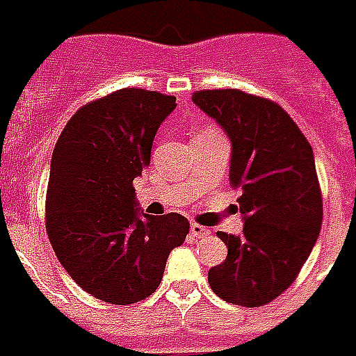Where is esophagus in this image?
Returning <instances> with one entry per match:
<instances>
[{"mask_svg":"<svg viewBox=\"0 0 356 356\" xmlns=\"http://www.w3.org/2000/svg\"><path fill=\"white\" fill-rule=\"evenodd\" d=\"M190 234L191 238L193 239H199V238H205V236H209L211 232H209V228H205V226H201V224H191L190 226Z\"/></svg>","mask_w":356,"mask_h":356,"instance_id":"obj_1","label":"esophagus"}]
</instances>
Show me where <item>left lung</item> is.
Here are the masks:
<instances>
[{"label": "left lung", "mask_w": 356, "mask_h": 356, "mask_svg": "<svg viewBox=\"0 0 356 356\" xmlns=\"http://www.w3.org/2000/svg\"><path fill=\"white\" fill-rule=\"evenodd\" d=\"M191 99L230 138V184L241 188L243 234L218 232L228 254L209 270V284L228 303L263 307L293 284L318 239L322 195L311 143L270 99L241 90H203Z\"/></svg>", "instance_id": "obj_1"}]
</instances>
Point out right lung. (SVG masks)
<instances>
[{
    "label": "right lung",
    "instance_id": "right-lung-1",
    "mask_svg": "<svg viewBox=\"0 0 356 356\" xmlns=\"http://www.w3.org/2000/svg\"><path fill=\"white\" fill-rule=\"evenodd\" d=\"M176 97L124 88L74 113L53 149L45 228L59 263L84 291L132 305L161 284L190 232L178 213L140 211L134 178L149 166L159 126Z\"/></svg>",
    "mask_w": 356,
    "mask_h": 356
}]
</instances>
